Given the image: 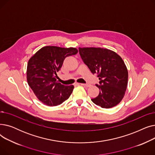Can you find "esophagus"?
<instances>
[{
    "mask_svg": "<svg viewBox=\"0 0 155 155\" xmlns=\"http://www.w3.org/2000/svg\"><path fill=\"white\" fill-rule=\"evenodd\" d=\"M81 85H83L84 87H91V84H80Z\"/></svg>",
    "mask_w": 155,
    "mask_h": 155,
    "instance_id": "esophagus-1",
    "label": "esophagus"
}]
</instances>
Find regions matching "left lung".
I'll return each mask as SVG.
<instances>
[{
  "instance_id": "left-lung-1",
  "label": "left lung",
  "mask_w": 155,
  "mask_h": 155,
  "mask_svg": "<svg viewBox=\"0 0 155 155\" xmlns=\"http://www.w3.org/2000/svg\"><path fill=\"white\" fill-rule=\"evenodd\" d=\"M84 62L100 80L99 95L92 101L102 108L109 109L120 102L127 85L128 71L121 57L116 52L102 48H79Z\"/></svg>"
}]
</instances>
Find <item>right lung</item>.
<instances>
[{
    "instance_id": "right-lung-1",
    "label": "right lung",
    "mask_w": 155,
    "mask_h": 155,
    "mask_svg": "<svg viewBox=\"0 0 155 155\" xmlns=\"http://www.w3.org/2000/svg\"><path fill=\"white\" fill-rule=\"evenodd\" d=\"M78 53L75 48L46 46L29 60L26 78L37 98L48 106H56L67 100L74 86H66L56 80L58 72L67 56Z\"/></svg>"
}]
</instances>
